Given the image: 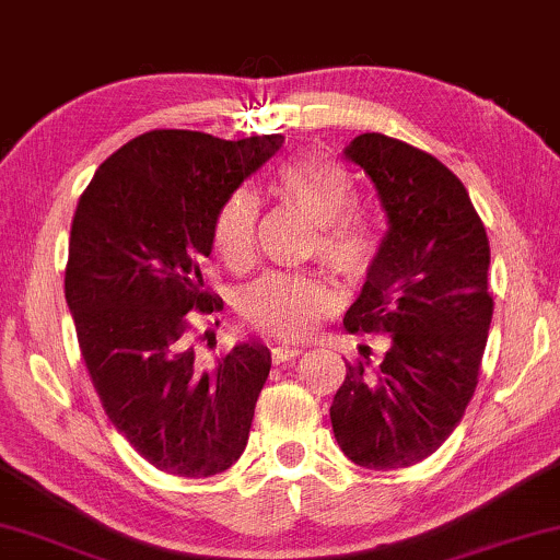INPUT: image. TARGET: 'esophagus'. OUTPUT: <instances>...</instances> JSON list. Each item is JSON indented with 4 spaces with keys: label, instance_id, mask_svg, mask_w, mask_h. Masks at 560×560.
Instances as JSON below:
<instances>
[{
    "label": "esophagus",
    "instance_id": "obj_1",
    "mask_svg": "<svg viewBox=\"0 0 560 560\" xmlns=\"http://www.w3.org/2000/svg\"><path fill=\"white\" fill-rule=\"evenodd\" d=\"M302 353L300 346H284V342H279V346L271 348V355L276 363H284V361H292V358H296Z\"/></svg>",
    "mask_w": 560,
    "mask_h": 560
}]
</instances>
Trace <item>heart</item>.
<instances>
[{
  "mask_svg": "<svg viewBox=\"0 0 560 560\" xmlns=\"http://www.w3.org/2000/svg\"><path fill=\"white\" fill-rule=\"evenodd\" d=\"M279 189L317 230V256L342 279L369 273L376 258V241L361 218L350 212L355 202L346 171L323 155H296L281 166ZM260 220L256 191L241 189L222 205L214 222V250L228 266L250 264ZM332 296L323 281L307 273H266L237 296V312L258 330L279 338H302L330 307Z\"/></svg>",
  "mask_w": 560,
  "mask_h": 560,
  "instance_id": "heart-1",
  "label": "heart"
}]
</instances>
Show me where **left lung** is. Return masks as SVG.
<instances>
[{
  "instance_id": "8db88e82",
  "label": "left lung",
  "mask_w": 560,
  "mask_h": 560,
  "mask_svg": "<svg viewBox=\"0 0 560 560\" xmlns=\"http://www.w3.org/2000/svg\"><path fill=\"white\" fill-rule=\"evenodd\" d=\"M342 153L374 182L389 225L342 325L389 335V348L378 366L346 363L330 420L353 464L392 471L441 448L479 384L489 237L466 186L430 153L382 132Z\"/></svg>"
}]
</instances>
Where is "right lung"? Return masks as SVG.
Wrapping results in <instances>:
<instances>
[{
  "instance_id": "right-lung-1",
  "label": "right lung",
  "mask_w": 560,
  "mask_h": 560,
  "mask_svg": "<svg viewBox=\"0 0 560 560\" xmlns=\"http://www.w3.org/2000/svg\"><path fill=\"white\" fill-rule=\"evenodd\" d=\"M281 143L143 132L96 168L73 214L66 304L81 355L112 424L166 474H222L248 443L271 353L245 340L202 369L186 330L191 310H222L197 266L222 205Z\"/></svg>"
}]
</instances>
